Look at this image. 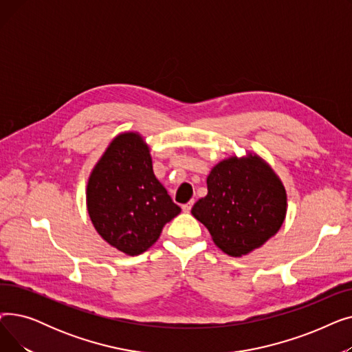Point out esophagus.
I'll list each match as a JSON object with an SVG mask.
<instances>
[{"label":"esophagus","instance_id":"1","mask_svg":"<svg viewBox=\"0 0 352 352\" xmlns=\"http://www.w3.org/2000/svg\"><path fill=\"white\" fill-rule=\"evenodd\" d=\"M192 204H194V201H190V202H187V204H184L182 206V211L184 212H190L191 208H192Z\"/></svg>","mask_w":352,"mask_h":352}]
</instances>
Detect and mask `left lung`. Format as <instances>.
<instances>
[{"mask_svg": "<svg viewBox=\"0 0 352 352\" xmlns=\"http://www.w3.org/2000/svg\"><path fill=\"white\" fill-rule=\"evenodd\" d=\"M207 187L208 194L195 202L191 212L226 254L247 255L281 228L287 192L281 179L256 154L218 162Z\"/></svg>", "mask_w": 352, "mask_h": 352, "instance_id": "1", "label": "left lung"}]
</instances>
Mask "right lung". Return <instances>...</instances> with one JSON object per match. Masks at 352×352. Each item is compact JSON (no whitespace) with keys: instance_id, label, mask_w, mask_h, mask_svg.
<instances>
[{"instance_id":"1","label":"right lung","mask_w":352,"mask_h":352,"mask_svg":"<svg viewBox=\"0 0 352 352\" xmlns=\"http://www.w3.org/2000/svg\"><path fill=\"white\" fill-rule=\"evenodd\" d=\"M87 208L97 232L126 255L145 252L181 212L155 178L150 148L137 133L108 145L89 175Z\"/></svg>"}]
</instances>
